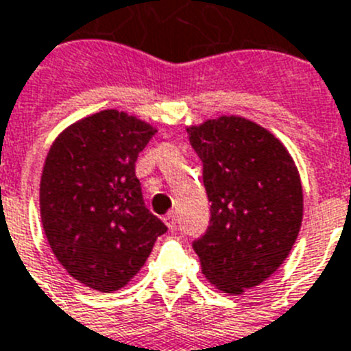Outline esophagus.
Returning <instances> with one entry per match:
<instances>
[{"instance_id":"1","label":"esophagus","mask_w":351,"mask_h":351,"mask_svg":"<svg viewBox=\"0 0 351 351\" xmlns=\"http://www.w3.org/2000/svg\"><path fill=\"white\" fill-rule=\"evenodd\" d=\"M164 223L169 226L171 230H175V228H176V214H175V212H173V210L167 212L166 217H164Z\"/></svg>"}]
</instances>
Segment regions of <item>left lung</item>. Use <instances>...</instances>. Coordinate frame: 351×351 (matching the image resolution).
<instances>
[{"mask_svg":"<svg viewBox=\"0 0 351 351\" xmlns=\"http://www.w3.org/2000/svg\"><path fill=\"white\" fill-rule=\"evenodd\" d=\"M187 134L212 203L207 232L193 248L210 284L241 294L273 275L298 237V169L275 135L243 117H217Z\"/></svg>","mask_w":351,"mask_h":351,"instance_id":"obj_1","label":"left lung"}]
</instances>
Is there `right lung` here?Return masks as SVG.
Segmentation results:
<instances>
[{
    "instance_id": "obj_1",
    "label": "right lung",
    "mask_w": 351,
    "mask_h": 351,
    "mask_svg": "<svg viewBox=\"0 0 351 351\" xmlns=\"http://www.w3.org/2000/svg\"><path fill=\"white\" fill-rule=\"evenodd\" d=\"M155 132L125 112L71 125L49 148L40 217L55 257L73 278L117 291L144 266L167 226L146 208L135 162Z\"/></svg>"
}]
</instances>
